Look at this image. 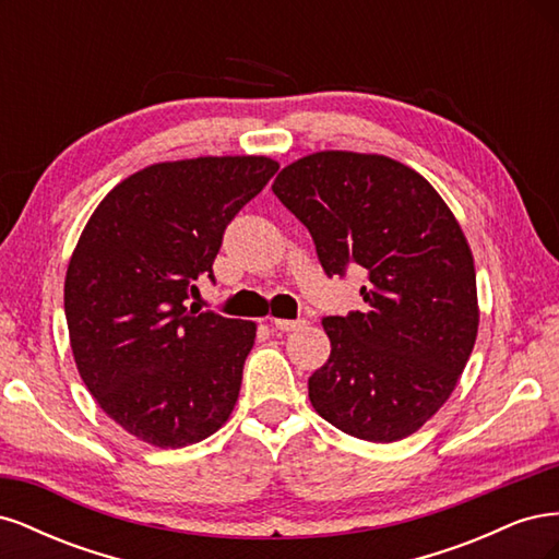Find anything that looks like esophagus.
Wrapping results in <instances>:
<instances>
[{
    "label": "esophagus",
    "mask_w": 559,
    "mask_h": 559,
    "mask_svg": "<svg viewBox=\"0 0 559 559\" xmlns=\"http://www.w3.org/2000/svg\"><path fill=\"white\" fill-rule=\"evenodd\" d=\"M270 324H273L275 331H298L308 324L306 319H280V317H273L270 319Z\"/></svg>",
    "instance_id": "34e87169"
}]
</instances>
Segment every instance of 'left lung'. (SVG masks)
<instances>
[{"instance_id":"1","label":"left lung","mask_w":559,"mask_h":559,"mask_svg":"<svg viewBox=\"0 0 559 559\" xmlns=\"http://www.w3.org/2000/svg\"><path fill=\"white\" fill-rule=\"evenodd\" d=\"M273 193L308 226L326 275L366 270V308L321 321L331 357L308 382L312 408L370 443L415 433L450 399L478 335L460 222L425 177L380 154L317 151L286 165Z\"/></svg>"}]
</instances>
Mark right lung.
I'll list each match as a JSON object with an SVG mask.
<instances>
[{"instance_id":"obj_1","label":"right lung","mask_w":559,"mask_h":559,"mask_svg":"<svg viewBox=\"0 0 559 559\" xmlns=\"http://www.w3.org/2000/svg\"><path fill=\"white\" fill-rule=\"evenodd\" d=\"M280 163L165 160L103 198L72 251L64 314L81 380L118 427L154 448L222 429L240 396L257 324L186 308L212 275L230 218Z\"/></svg>"}]
</instances>
